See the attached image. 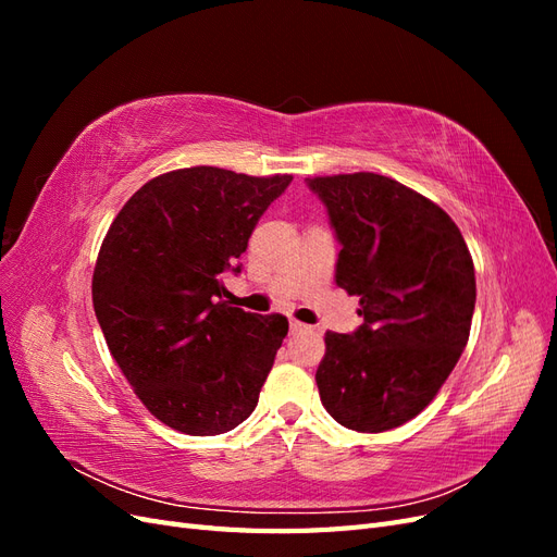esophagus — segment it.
<instances>
[{"label": "esophagus", "instance_id": "obj_1", "mask_svg": "<svg viewBox=\"0 0 557 557\" xmlns=\"http://www.w3.org/2000/svg\"><path fill=\"white\" fill-rule=\"evenodd\" d=\"M290 332L293 334H297V332H311V327L305 325V323H297V320H290Z\"/></svg>", "mask_w": 557, "mask_h": 557}]
</instances>
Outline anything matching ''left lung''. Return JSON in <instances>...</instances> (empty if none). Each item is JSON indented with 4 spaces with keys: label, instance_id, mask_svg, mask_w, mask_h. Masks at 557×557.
Wrapping results in <instances>:
<instances>
[{
    "label": "left lung",
    "instance_id": "1",
    "mask_svg": "<svg viewBox=\"0 0 557 557\" xmlns=\"http://www.w3.org/2000/svg\"><path fill=\"white\" fill-rule=\"evenodd\" d=\"M342 244L336 285L362 325L325 334L315 383L336 423L385 432L423 411L458 364L476 305L474 262L450 215L372 172L307 178Z\"/></svg>",
    "mask_w": 557,
    "mask_h": 557
}]
</instances>
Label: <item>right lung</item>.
I'll return each mask as SVG.
<instances>
[{
	"instance_id": "add662e5",
	"label": "right lung",
	"mask_w": 557,
	"mask_h": 557,
	"mask_svg": "<svg viewBox=\"0 0 557 557\" xmlns=\"http://www.w3.org/2000/svg\"><path fill=\"white\" fill-rule=\"evenodd\" d=\"M290 174L190 166L150 178L115 215L92 274V307L144 407L183 434L213 436L258 407L288 318L218 301L223 274Z\"/></svg>"
}]
</instances>
